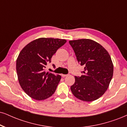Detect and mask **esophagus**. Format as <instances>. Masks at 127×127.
Returning <instances> with one entry per match:
<instances>
[{"label": "esophagus", "instance_id": "obj_1", "mask_svg": "<svg viewBox=\"0 0 127 127\" xmlns=\"http://www.w3.org/2000/svg\"><path fill=\"white\" fill-rule=\"evenodd\" d=\"M61 76H62V77H65V76H68V75L62 74V75H61Z\"/></svg>", "mask_w": 127, "mask_h": 127}]
</instances>
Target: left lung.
Returning <instances> with one entry per match:
<instances>
[{
  "mask_svg": "<svg viewBox=\"0 0 127 127\" xmlns=\"http://www.w3.org/2000/svg\"><path fill=\"white\" fill-rule=\"evenodd\" d=\"M69 42L78 62L85 66L82 75L75 76L71 91L82 101H95L105 92L112 79L114 66L111 56L104 47L94 40L82 39Z\"/></svg>",
  "mask_w": 127,
  "mask_h": 127,
  "instance_id": "8db88e82",
  "label": "left lung"
}]
</instances>
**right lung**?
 I'll return each mask as SVG.
<instances>
[{"label":"right lung","mask_w":127,"mask_h":127,"mask_svg":"<svg viewBox=\"0 0 127 127\" xmlns=\"http://www.w3.org/2000/svg\"><path fill=\"white\" fill-rule=\"evenodd\" d=\"M66 42L65 39L40 37L20 51L16 60L18 81L22 90L33 99L44 100L55 92L61 76L46 72L44 69Z\"/></svg>","instance_id":"add662e5"}]
</instances>
